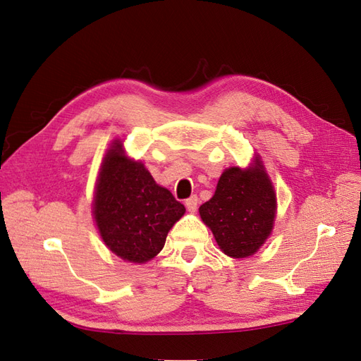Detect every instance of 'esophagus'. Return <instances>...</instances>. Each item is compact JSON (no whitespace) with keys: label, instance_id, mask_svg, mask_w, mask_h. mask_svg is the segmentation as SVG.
Instances as JSON below:
<instances>
[{"label":"esophagus","instance_id":"esophagus-1","mask_svg":"<svg viewBox=\"0 0 361 361\" xmlns=\"http://www.w3.org/2000/svg\"><path fill=\"white\" fill-rule=\"evenodd\" d=\"M197 204H200V197L196 195H192L189 200H185V207H188L189 212H195L197 208Z\"/></svg>","mask_w":361,"mask_h":361}]
</instances>
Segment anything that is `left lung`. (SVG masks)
I'll list each match as a JSON object with an SVG mask.
<instances>
[{"mask_svg":"<svg viewBox=\"0 0 361 361\" xmlns=\"http://www.w3.org/2000/svg\"><path fill=\"white\" fill-rule=\"evenodd\" d=\"M200 214L228 257L257 252L270 235L276 214V193L261 161L247 171L226 169Z\"/></svg>","mask_w":361,"mask_h":361,"instance_id":"left-lung-1","label":"left lung"}]
</instances>
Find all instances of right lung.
Segmentation results:
<instances>
[{
    "label": "right lung",
    "mask_w": 361,
    "mask_h": 361,
    "mask_svg": "<svg viewBox=\"0 0 361 361\" xmlns=\"http://www.w3.org/2000/svg\"><path fill=\"white\" fill-rule=\"evenodd\" d=\"M185 208L160 188L141 161L115 142L103 160L94 196V219L104 244L124 261L147 262L164 249Z\"/></svg>",
    "instance_id": "add662e5"
}]
</instances>
